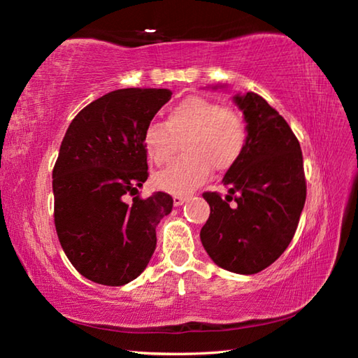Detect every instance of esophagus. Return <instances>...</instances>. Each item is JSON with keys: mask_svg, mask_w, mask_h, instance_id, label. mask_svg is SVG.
I'll return each instance as SVG.
<instances>
[{"mask_svg": "<svg viewBox=\"0 0 358 358\" xmlns=\"http://www.w3.org/2000/svg\"><path fill=\"white\" fill-rule=\"evenodd\" d=\"M186 196H180V194H175L173 196V205L175 207H180V205H183L186 202Z\"/></svg>", "mask_w": 358, "mask_h": 358, "instance_id": "34e87169", "label": "esophagus"}]
</instances>
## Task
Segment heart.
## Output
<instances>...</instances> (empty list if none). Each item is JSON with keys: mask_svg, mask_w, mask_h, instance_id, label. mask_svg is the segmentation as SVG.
<instances>
[{"mask_svg": "<svg viewBox=\"0 0 358 358\" xmlns=\"http://www.w3.org/2000/svg\"><path fill=\"white\" fill-rule=\"evenodd\" d=\"M185 138L186 157L155 175L159 189L187 194L210 178L213 167L220 172L232 169L246 148V121L235 108L203 96H189L169 110L166 123L145 128L142 145L148 159L162 166L171 161L177 142Z\"/></svg>", "mask_w": 358, "mask_h": 358, "instance_id": "obj_1", "label": "heart"}]
</instances>
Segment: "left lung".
Instances as JSON below:
<instances>
[{
	"mask_svg": "<svg viewBox=\"0 0 358 358\" xmlns=\"http://www.w3.org/2000/svg\"><path fill=\"white\" fill-rule=\"evenodd\" d=\"M234 101L245 115L246 148L222 178L227 196L202 194L210 216L201 240L221 268L254 275L292 241L306 201V180L300 143L287 121L252 92Z\"/></svg>",
	"mask_w": 358,
	"mask_h": 358,
	"instance_id": "left-lung-1",
	"label": "left lung"
}]
</instances>
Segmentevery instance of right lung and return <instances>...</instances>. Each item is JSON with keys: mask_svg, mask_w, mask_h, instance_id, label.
Returning <instances> with one entry per match:
<instances>
[{"mask_svg": "<svg viewBox=\"0 0 358 358\" xmlns=\"http://www.w3.org/2000/svg\"><path fill=\"white\" fill-rule=\"evenodd\" d=\"M171 98L166 88L115 90L82 108L66 131L52 173L53 216L64 254L90 281L128 284L156 250V226L173 199L138 196L148 178L142 136Z\"/></svg>", "mask_w": 358, "mask_h": 358, "instance_id": "1", "label": "right lung"}]
</instances>
